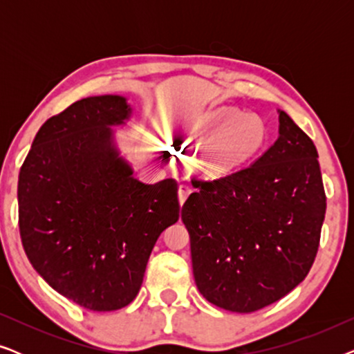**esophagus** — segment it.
Segmentation results:
<instances>
[{
    "label": "esophagus",
    "mask_w": 354,
    "mask_h": 354,
    "mask_svg": "<svg viewBox=\"0 0 354 354\" xmlns=\"http://www.w3.org/2000/svg\"><path fill=\"white\" fill-rule=\"evenodd\" d=\"M192 193V187L188 182H182L180 185H178V200H180V205L185 203V200L188 198V195Z\"/></svg>",
    "instance_id": "obj_1"
}]
</instances>
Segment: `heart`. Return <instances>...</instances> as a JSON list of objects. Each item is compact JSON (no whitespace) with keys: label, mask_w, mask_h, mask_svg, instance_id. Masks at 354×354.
Instances as JSON below:
<instances>
[{"label":"heart","mask_w":354,"mask_h":354,"mask_svg":"<svg viewBox=\"0 0 354 354\" xmlns=\"http://www.w3.org/2000/svg\"><path fill=\"white\" fill-rule=\"evenodd\" d=\"M182 130L198 148H206L201 161L211 174H229L268 143V125L258 114H246L236 108H221L192 115L182 122Z\"/></svg>","instance_id":"obj_1"}]
</instances>
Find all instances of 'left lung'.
I'll return each instance as SVG.
<instances>
[{"mask_svg":"<svg viewBox=\"0 0 354 354\" xmlns=\"http://www.w3.org/2000/svg\"><path fill=\"white\" fill-rule=\"evenodd\" d=\"M279 138L248 167L193 177L182 206L193 275L207 301L254 313L279 301L316 259L326 192L313 140L279 111Z\"/></svg>","mask_w":354,"mask_h":354,"instance_id":"obj_1","label":"left lung"}]
</instances>
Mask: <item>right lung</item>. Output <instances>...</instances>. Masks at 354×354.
Masks as SVG:
<instances>
[{
    "label": "right lung",
    "mask_w": 354,
    "mask_h": 354,
    "mask_svg": "<svg viewBox=\"0 0 354 354\" xmlns=\"http://www.w3.org/2000/svg\"><path fill=\"white\" fill-rule=\"evenodd\" d=\"M130 106L90 96L38 130L17 185L19 232L33 269L90 311H115L142 287L153 246L180 216L178 183L137 180L113 145L111 125Z\"/></svg>",
    "instance_id": "right-lung-1"
}]
</instances>
